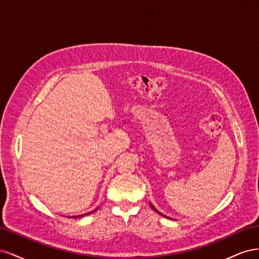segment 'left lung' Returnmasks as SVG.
Instances as JSON below:
<instances>
[{
  "label": "left lung",
  "mask_w": 259,
  "mask_h": 259,
  "mask_svg": "<svg viewBox=\"0 0 259 259\" xmlns=\"http://www.w3.org/2000/svg\"><path fill=\"white\" fill-rule=\"evenodd\" d=\"M150 206H151V207H152V209H154V210H155V211H156V213H159V214H160V215H162V216H163V217H166V218H169V217H167V216H165V215H163V214H162V213H160V211H159V210H158V209H156V208H155V207H154V206H153V205H152V204H151V203H150ZM169 219H171V218H169Z\"/></svg>",
  "instance_id": "obj_1"
}]
</instances>
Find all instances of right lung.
<instances>
[{
    "instance_id": "right-lung-1",
    "label": "right lung",
    "mask_w": 259,
    "mask_h": 259,
    "mask_svg": "<svg viewBox=\"0 0 259 259\" xmlns=\"http://www.w3.org/2000/svg\"><path fill=\"white\" fill-rule=\"evenodd\" d=\"M98 209V207L97 208H95L94 210H92V211H90V213H86V214H83V215H79V216H72V217H82V216H84V215H90V214H92V213H94V211H96Z\"/></svg>"
}]
</instances>
